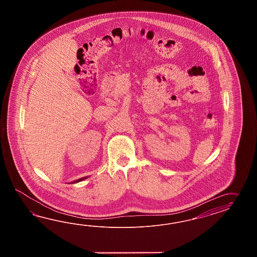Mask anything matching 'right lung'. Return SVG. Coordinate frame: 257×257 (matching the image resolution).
<instances>
[{
	"label": "right lung",
	"mask_w": 257,
	"mask_h": 257,
	"mask_svg": "<svg viewBox=\"0 0 257 257\" xmlns=\"http://www.w3.org/2000/svg\"><path fill=\"white\" fill-rule=\"evenodd\" d=\"M85 178H87V177H82L81 179H78V180H76V181L73 182V183H77V182L82 181L83 179H85Z\"/></svg>",
	"instance_id": "obj_1"
}]
</instances>
